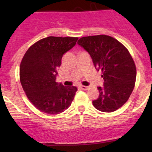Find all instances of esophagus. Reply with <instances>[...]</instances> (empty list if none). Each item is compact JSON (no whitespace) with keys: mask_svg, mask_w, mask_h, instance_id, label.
<instances>
[{"mask_svg":"<svg viewBox=\"0 0 152 152\" xmlns=\"http://www.w3.org/2000/svg\"><path fill=\"white\" fill-rule=\"evenodd\" d=\"M80 88L81 90H83V91H87V90L88 89V88H89V87H87V86H80Z\"/></svg>","mask_w":152,"mask_h":152,"instance_id":"1","label":"esophagus"}]
</instances>
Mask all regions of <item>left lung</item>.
<instances>
[{"instance_id": "8db88e82", "label": "left lung", "mask_w": 152, "mask_h": 152, "mask_svg": "<svg viewBox=\"0 0 152 152\" xmlns=\"http://www.w3.org/2000/svg\"><path fill=\"white\" fill-rule=\"evenodd\" d=\"M91 56L95 68L101 70L103 87H98L99 97L93 101L96 110L116 111L129 100L135 87L136 67L126 47L107 35L81 37L77 42Z\"/></svg>"}]
</instances>
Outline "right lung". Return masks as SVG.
Masks as SVG:
<instances>
[{"instance_id": "obj_1", "label": "right lung", "mask_w": 152, "mask_h": 152, "mask_svg": "<svg viewBox=\"0 0 152 152\" xmlns=\"http://www.w3.org/2000/svg\"><path fill=\"white\" fill-rule=\"evenodd\" d=\"M77 37L49 36L29 47L20 65V80L29 101L41 112L56 115L70 107L77 88L56 82L61 58Z\"/></svg>"}]
</instances>
